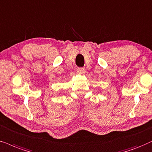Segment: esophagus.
<instances>
[{
    "mask_svg": "<svg viewBox=\"0 0 152 152\" xmlns=\"http://www.w3.org/2000/svg\"><path fill=\"white\" fill-rule=\"evenodd\" d=\"M78 72L81 73V74H84L86 72V69L84 67H78Z\"/></svg>",
    "mask_w": 152,
    "mask_h": 152,
    "instance_id": "obj_1",
    "label": "esophagus"
}]
</instances>
